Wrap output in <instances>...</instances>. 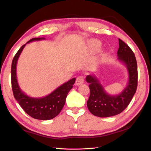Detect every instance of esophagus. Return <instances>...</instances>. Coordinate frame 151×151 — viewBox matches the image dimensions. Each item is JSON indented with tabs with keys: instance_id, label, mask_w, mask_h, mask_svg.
I'll return each mask as SVG.
<instances>
[{
	"instance_id": "1",
	"label": "esophagus",
	"mask_w": 151,
	"mask_h": 151,
	"mask_svg": "<svg viewBox=\"0 0 151 151\" xmlns=\"http://www.w3.org/2000/svg\"><path fill=\"white\" fill-rule=\"evenodd\" d=\"M84 82H85V79H84V77L83 76H79L76 79V85L78 86L81 85L83 84Z\"/></svg>"
}]
</instances>
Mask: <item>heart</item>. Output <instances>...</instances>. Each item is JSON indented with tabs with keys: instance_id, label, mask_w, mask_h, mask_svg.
Here are the masks:
<instances>
[{
	"instance_id": "heart-1",
	"label": "heart",
	"mask_w": 151,
	"mask_h": 151,
	"mask_svg": "<svg viewBox=\"0 0 151 151\" xmlns=\"http://www.w3.org/2000/svg\"><path fill=\"white\" fill-rule=\"evenodd\" d=\"M99 45V44H98V45ZM97 45H96V46H97Z\"/></svg>"
}]
</instances>
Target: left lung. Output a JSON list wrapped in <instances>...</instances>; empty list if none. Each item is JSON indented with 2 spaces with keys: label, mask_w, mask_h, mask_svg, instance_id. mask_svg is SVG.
I'll use <instances>...</instances> for the list:
<instances>
[{
  "label": "left lung",
  "mask_w": 151,
  "mask_h": 151,
  "mask_svg": "<svg viewBox=\"0 0 151 151\" xmlns=\"http://www.w3.org/2000/svg\"><path fill=\"white\" fill-rule=\"evenodd\" d=\"M118 60L126 66L129 81L123 91L116 95L107 93L95 75H89L86 81L89 83L90 96L87 107L92 114L99 117H109L122 112L129 105L136 93L138 83L137 63L135 55L126 43L119 39Z\"/></svg>",
  "instance_id": "obj_1"
}]
</instances>
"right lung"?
<instances>
[{"label":"right lung","instance_id":"1","mask_svg":"<svg viewBox=\"0 0 151 151\" xmlns=\"http://www.w3.org/2000/svg\"><path fill=\"white\" fill-rule=\"evenodd\" d=\"M45 39V38H34L22 46L13 58L11 66L12 88L15 99L29 116L36 119L44 121L52 119L60 113L65 104L66 96L76 81L75 78L70 79L49 94L40 98L28 96L20 89L17 76V65L20 55L28 43Z\"/></svg>","mask_w":151,"mask_h":151}]
</instances>
